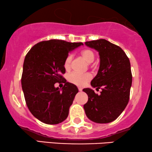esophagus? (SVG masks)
Instances as JSON below:
<instances>
[{
    "instance_id": "esophagus-1",
    "label": "esophagus",
    "mask_w": 152,
    "mask_h": 152,
    "mask_svg": "<svg viewBox=\"0 0 152 152\" xmlns=\"http://www.w3.org/2000/svg\"><path fill=\"white\" fill-rule=\"evenodd\" d=\"M82 88H78V90H79V91H82Z\"/></svg>"
}]
</instances>
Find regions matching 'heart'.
I'll use <instances>...</instances> for the list:
<instances>
[{
	"label": "heart",
	"instance_id": "obj_1",
	"mask_svg": "<svg viewBox=\"0 0 152 152\" xmlns=\"http://www.w3.org/2000/svg\"><path fill=\"white\" fill-rule=\"evenodd\" d=\"M82 58L86 61L88 64H90L95 59V53L90 49L83 50L80 53ZM73 57L72 55H68L64 59V67L66 71H69L72 66ZM91 78V75L89 73L86 74H78L77 72H73L68 76V80L72 83L78 86H83L89 81Z\"/></svg>",
	"mask_w": 152,
	"mask_h": 152
}]
</instances>
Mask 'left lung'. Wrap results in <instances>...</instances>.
I'll list each match as a JSON object with an SVG mask.
<instances>
[{"label":"left lung","instance_id":"left-lung-1","mask_svg":"<svg viewBox=\"0 0 152 152\" xmlns=\"http://www.w3.org/2000/svg\"><path fill=\"white\" fill-rule=\"evenodd\" d=\"M99 53L100 64L91 86L102 89L98 95L90 88H84L88 100L83 108L92 121L107 124L116 120L127 106L132 85L129 59L120 47L105 39L86 42Z\"/></svg>","mask_w":152,"mask_h":152}]
</instances>
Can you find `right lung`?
Masks as SVG:
<instances>
[{"mask_svg": "<svg viewBox=\"0 0 152 152\" xmlns=\"http://www.w3.org/2000/svg\"><path fill=\"white\" fill-rule=\"evenodd\" d=\"M82 45L57 39L41 41L25 57L21 80L25 101L34 116L44 124H58L68 116L78 90L62 76L64 62L69 53ZM56 82L65 83L61 91L54 87Z\"/></svg>", "mask_w": 152, "mask_h": 152, "instance_id": "add662e5", "label": "right lung"}]
</instances>
